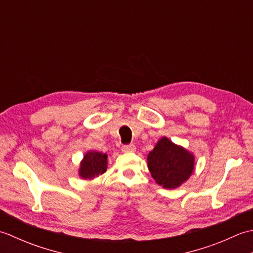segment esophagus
Listing matches in <instances>:
<instances>
[{
	"mask_svg": "<svg viewBox=\"0 0 253 253\" xmlns=\"http://www.w3.org/2000/svg\"><path fill=\"white\" fill-rule=\"evenodd\" d=\"M122 151L124 153H131L136 151V147L133 144H128V146H123Z\"/></svg>",
	"mask_w": 253,
	"mask_h": 253,
	"instance_id": "obj_1",
	"label": "esophagus"
}]
</instances>
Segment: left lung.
Listing matches in <instances>:
<instances>
[{"label": "left lung", "instance_id": "1", "mask_svg": "<svg viewBox=\"0 0 253 253\" xmlns=\"http://www.w3.org/2000/svg\"><path fill=\"white\" fill-rule=\"evenodd\" d=\"M148 168L157 184L174 189L184 184L195 169V155L162 137L148 154Z\"/></svg>", "mask_w": 253, "mask_h": 253}]
</instances>
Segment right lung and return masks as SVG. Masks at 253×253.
<instances>
[{"instance_id": "obj_1", "label": "right lung", "mask_w": 253, "mask_h": 253, "mask_svg": "<svg viewBox=\"0 0 253 253\" xmlns=\"http://www.w3.org/2000/svg\"><path fill=\"white\" fill-rule=\"evenodd\" d=\"M107 169V154L98 151H88L80 162L78 175L85 180H92L105 173Z\"/></svg>"}]
</instances>
